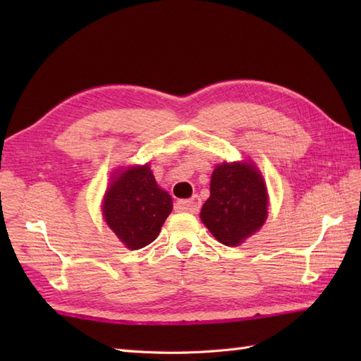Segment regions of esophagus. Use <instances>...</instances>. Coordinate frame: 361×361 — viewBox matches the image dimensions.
<instances>
[{
    "label": "esophagus",
    "mask_w": 361,
    "mask_h": 361,
    "mask_svg": "<svg viewBox=\"0 0 361 361\" xmlns=\"http://www.w3.org/2000/svg\"><path fill=\"white\" fill-rule=\"evenodd\" d=\"M200 206H202V202L197 195H194L192 198H189V200H180L178 203H176V208H178L180 211L190 212V214H195V212L200 211Z\"/></svg>",
    "instance_id": "1"
}]
</instances>
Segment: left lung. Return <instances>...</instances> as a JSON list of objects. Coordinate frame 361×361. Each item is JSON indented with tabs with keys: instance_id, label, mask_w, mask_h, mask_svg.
Instances as JSON below:
<instances>
[{
	"instance_id": "1",
	"label": "left lung",
	"mask_w": 361,
	"mask_h": 361,
	"mask_svg": "<svg viewBox=\"0 0 361 361\" xmlns=\"http://www.w3.org/2000/svg\"><path fill=\"white\" fill-rule=\"evenodd\" d=\"M267 204L262 175L255 166L224 163L212 172L211 195L200 217L219 242L235 247L264 225Z\"/></svg>"
}]
</instances>
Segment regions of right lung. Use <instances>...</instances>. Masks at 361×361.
Wrapping results in <instances>:
<instances>
[{
	"mask_svg": "<svg viewBox=\"0 0 361 361\" xmlns=\"http://www.w3.org/2000/svg\"><path fill=\"white\" fill-rule=\"evenodd\" d=\"M172 206L171 195L158 188L145 164L114 180L104 200V217L127 248L140 250L157 239Z\"/></svg>",
	"mask_w": 361,
	"mask_h": 361,
	"instance_id": "add662e5",
	"label": "right lung"
}]
</instances>
